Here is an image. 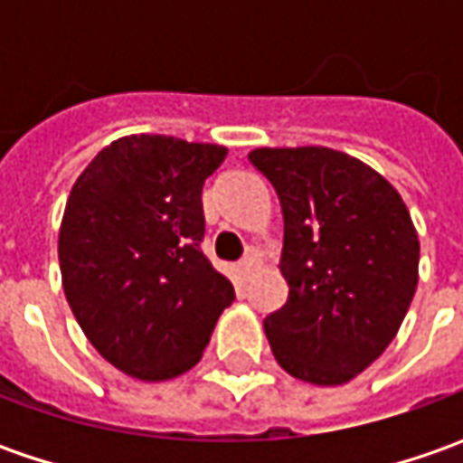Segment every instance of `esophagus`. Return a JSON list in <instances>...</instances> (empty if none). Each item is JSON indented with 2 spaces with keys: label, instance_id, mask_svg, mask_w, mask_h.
Wrapping results in <instances>:
<instances>
[{
  "label": "esophagus",
  "instance_id": "34e87169",
  "mask_svg": "<svg viewBox=\"0 0 463 463\" xmlns=\"http://www.w3.org/2000/svg\"><path fill=\"white\" fill-rule=\"evenodd\" d=\"M258 265H260L258 252H255V250H250V252H247V255L240 260V273L241 276H250V273H252Z\"/></svg>",
  "mask_w": 463,
  "mask_h": 463
}]
</instances>
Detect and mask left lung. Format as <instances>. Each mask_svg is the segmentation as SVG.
<instances>
[{"label":"left lung","instance_id":"obj_1","mask_svg":"<svg viewBox=\"0 0 463 463\" xmlns=\"http://www.w3.org/2000/svg\"><path fill=\"white\" fill-rule=\"evenodd\" d=\"M283 211L286 304L265 317L273 355L301 382L335 386L394 340L418 288L420 241L400 193L327 146L255 149Z\"/></svg>","mask_w":463,"mask_h":463}]
</instances>
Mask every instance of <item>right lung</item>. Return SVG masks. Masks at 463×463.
Returning a JSON list of instances; mask_svg holds the SVG:
<instances>
[{"instance_id":"obj_1","label":"right lung","mask_w":463,"mask_h":463,"mask_svg":"<svg viewBox=\"0 0 463 463\" xmlns=\"http://www.w3.org/2000/svg\"><path fill=\"white\" fill-rule=\"evenodd\" d=\"M216 144L126 136L90 162L59 232L63 294L98 353L141 382L201 361L234 286L201 250Z\"/></svg>"}]
</instances>
